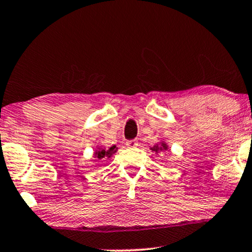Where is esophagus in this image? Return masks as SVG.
<instances>
[{"mask_svg":"<svg viewBox=\"0 0 252 252\" xmlns=\"http://www.w3.org/2000/svg\"><path fill=\"white\" fill-rule=\"evenodd\" d=\"M126 146L128 148H136L139 146V142H137V140H129L126 142Z\"/></svg>","mask_w":252,"mask_h":252,"instance_id":"1","label":"esophagus"}]
</instances>
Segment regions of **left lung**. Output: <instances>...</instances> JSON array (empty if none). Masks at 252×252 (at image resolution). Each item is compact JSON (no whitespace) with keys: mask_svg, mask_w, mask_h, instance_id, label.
<instances>
[{"mask_svg":"<svg viewBox=\"0 0 252 252\" xmlns=\"http://www.w3.org/2000/svg\"><path fill=\"white\" fill-rule=\"evenodd\" d=\"M150 150L154 151V153H156V154H160V153H164V151L168 150V146L165 141H160L159 143L155 144L154 147H151Z\"/></svg>","mask_w":252,"mask_h":252,"instance_id":"left-lung-1","label":"left lung"}]
</instances>
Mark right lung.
<instances>
[{"label":"right lung","instance_id":"obj_1","mask_svg":"<svg viewBox=\"0 0 252 252\" xmlns=\"http://www.w3.org/2000/svg\"><path fill=\"white\" fill-rule=\"evenodd\" d=\"M118 150V148L116 146H112L106 149V148H102V147H97L96 148L95 153H94V158H97L98 160H105L109 159V158L112 157L113 154H116V151Z\"/></svg>","mask_w":252,"mask_h":252}]
</instances>
